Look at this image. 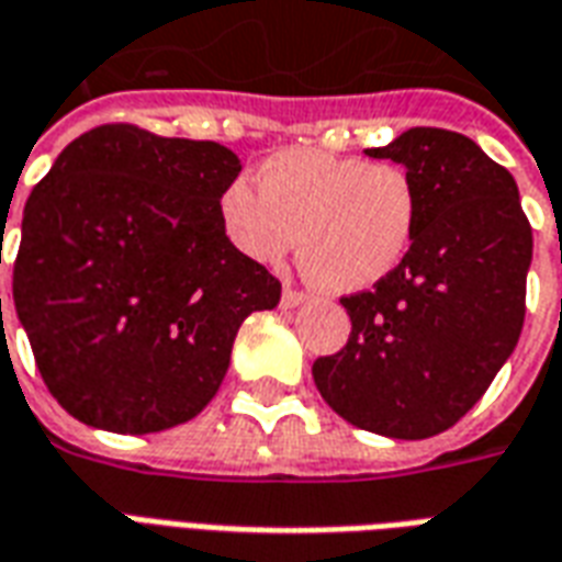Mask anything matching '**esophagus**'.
<instances>
[{"label":"esophagus","mask_w":562,"mask_h":562,"mask_svg":"<svg viewBox=\"0 0 562 562\" xmlns=\"http://www.w3.org/2000/svg\"><path fill=\"white\" fill-rule=\"evenodd\" d=\"M306 301H310V294L297 292V289H285V292H282V306H285V310H294V306L306 304Z\"/></svg>","instance_id":"esophagus-1"}]
</instances>
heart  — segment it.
<instances>
[{
  "label": "heart",
  "mask_w": 562,
  "mask_h": 562,
  "mask_svg": "<svg viewBox=\"0 0 562 562\" xmlns=\"http://www.w3.org/2000/svg\"><path fill=\"white\" fill-rule=\"evenodd\" d=\"M258 192L232 180L220 195L225 240L256 265L277 268L297 244L318 289L364 292L413 249L418 192L406 168L325 149H282L258 165Z\"/></svg>",
  "instance_id": "heart-1"
}]
</instances>
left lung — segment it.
Instances as JSON below:
<instances>
[{
  "label": "left lung",
  "instance_id": "1",
  "mask_svg": "<svg viewBox=\"0 0 562 562\" xmlns=\"http://www.w3.org/2000/svg\"><path fill=\"white\" fill-rule=\"evenodd\" d=\"M364 153L413 177L418 232L373 292L342 297L352 334L313 379L355 427L427 439L470 413L515 352L532 232L515 177L467 135L418 126Z\"/></svg>",
  "mask_w": 562,
  "mask_h": 562
}]
</instances>
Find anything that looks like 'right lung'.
<instances>
[{"label":"right lung","instance_id":"obj_1","mask_svg":"<svg viewBox=\"0 0 562 562\" xmlns=\"http://www.w3.org/2000/svg\"><path fill=\"white\" fill-rule=\"evenodd\" d=\"M237 173L216 140L99 126L32 189L14 310L68 415L159 434L213 401L244 318L280 304V280L222 234Z\"/></svg>","mask_w":562,"mask_h":562}]
</instances>
